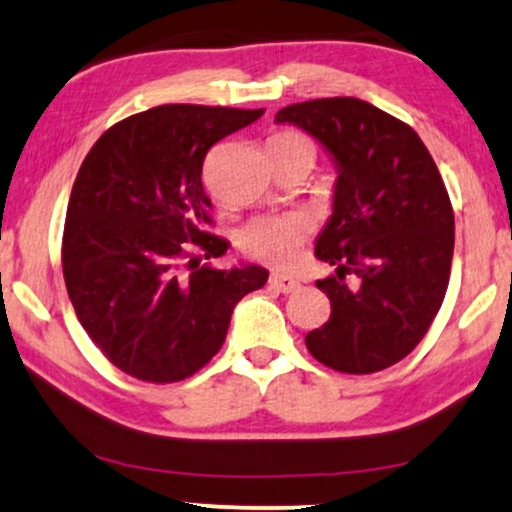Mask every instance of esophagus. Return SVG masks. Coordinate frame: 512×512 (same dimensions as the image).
<instances>
[{
    "label": "esophagus",
    "instance_id": "1",
    "mask_svg": "<svg viewBox=\"0 0 512 512\" xmlns=\"http://www.w3.org/2000/svg\"><path fill=\"white\" fill-rule=\"evenodd\" d=\"M270 285H273L277 292H282V294H292V292H296V289L301 287V282L299 280H294V277H289V275H280V273H275L273 277H270Z\"/></svg>",
    "mask_w": 512,
    "mask_h": 512
}]
</instances>
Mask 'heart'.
I'll use <instances>...</instances> for the list:
<instances>
[{"label":"heart","mask_w":512,"mask_h":512,"mask_svg":"<svg viewBox=\"0 0 512 512\" xmlns=\"http://www.w3.org/2000/svg\"><path fill=\"white\" fill-rule=\"evenodd\" d=\"M273 142H306L296 132H280ZM306 220L299 216H263L251 220L242 232V246L256 261L268 266L289 268L299 258L301 242L306 237Z\"/></svg>","instance_id":"b5f03b06"}]
</instances>
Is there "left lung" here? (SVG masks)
Here are the masks:
<instances>
[{
  "instance_id": "obj_1",
  "label": "left lung",
  "mask_w": 512,
  "mask_h": 512,
  "mask_svg": "<svg viewBox=\"0 0 512 512\" xmlns=\"http://www.w3.org/2000/svg\"><path fill=\"white\" fill-rule=\"evenodd\" d=\"M327 151L337 180L315 256L330 320L306 334L315 361L368 375L406 358L439 313L453 258V208L439 168L406 123L356 97L277 111Z\"/></svg>"
}]
</instances>
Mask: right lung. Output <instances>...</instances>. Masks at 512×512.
Listing matches in <instances>:
<instances>
[{"label": "right lung", "mask_w": 512, "mask_h": 512, "mask_svg": "<svg viewBox=\"0 0 512 512\" xmlns=\"http://www.w3.org/2000/svg\"><path fill=\"white\" fill-rule=\"evenodd\" d=\"M263 109L166 104L106 130L85 156L63 227V280L80 325L109 361L144 382H180L225 342L232 311L268 282L254 263L218 270L201 168L213 144Z\"/></svg>", "instance_id": "add662e5"}]
</instances>
